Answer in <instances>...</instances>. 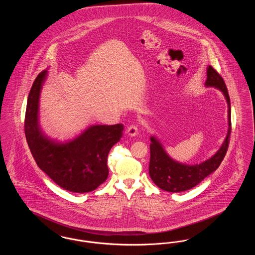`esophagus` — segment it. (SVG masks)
Returning a JSON list of instances; mask_svg holds the SVG:
<instances>
[{
    "label": "esophagus",
    "instance_id": "34e87169",
    "mask_svg": "<svg viewBox=\"0 0 255 255\" xmlns=\"http://www.w3.org/2000/svg\"><path fill=\"white\" fill-rule=\"evenodd\" d=\"M126 133L131 135V136H134L136 133H137V128L135 125H129L127 128H126Z\"/></svg>",
    "mask_w": 255,
    "mask_h": 255
}]
</instances>
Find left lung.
I'll return each mask as SVG.
<instances>
[{
	"instance_id": "8db88e82",
	"label": "left lung",
	"mask_w": 255,
	"mask_h": 255,
	"mask_svg": "<svg viewBox=\"0 0 255 255\" xmlns=\"http://www.w3.org/2000/svg\"><path fill=\"white\" fill-rule=\"evenodd\" d=\"M206 87H215L226 97L229 107V131L224 143L215 155L199 163H182L170 158L160 142L151 136L149 174L152 181L162 190L168 192H182L188 190L202 182L206 177L218 168L225 158L231 133V99L223 77L211 66L207 68Z\"/></svg>"
}]
</instances>
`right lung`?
Here are the masks:
<instances>
[{
    "label": "right lung",
    "mask_w": 255,
    "mask_h": 255,
    "mask_svg": "<svg viewBox=\"0 0 255 255\" xmlns=\"http://www.w3.org/2000/svg\"><path fill=\"white\" fill-rule=\"evenodd\" d=\"M47 72L37 75L30 89L24 117V133L37 165L60 187L91 192L107 180L110 150L120 141L122 124L49 128L39 121L38 108Z\"/></svg>",
    "instance_id": "add662e5"
}]
</instances>
